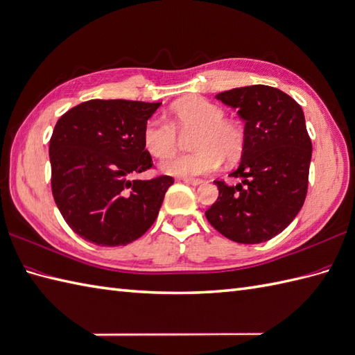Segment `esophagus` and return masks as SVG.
Instances as JSON below:
<instances>
[{
	"instance_id": "1",
	"label": "esophagus",
	"mask_w": 355,
	"mask_h": 355,
	"mask_svg": "<svg viewBox=\"0 0 355 355\" xmlns=\"http://www.w3.org/2000/svg\"><path fill=\"white\" fill-rule=\"evenodd\" d=\"M184 181V183H187V184H192V186H198V184H201L202 183V180L201 178H189V177H184V178H181Z\"/></svg>"
}]
</instances>
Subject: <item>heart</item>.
Wrapping results in <instances>:
<instances>
[{"label": "heart", "mask_w": 355, "mask_h": 355, "mask_svg": "<svg viewBox=\"0 0 355 355\" xmlns=\"http://www.w3.org/2000/svg\"><path fill=\"white\" fill-rule=\"evenodd\" d=\"M218 104L202 96H187L171 107V122L150 118L142 130L145 150L157 159H167L178 149V131L196 130L193 146L197 150L162 163L164 174L177 177L207 175L215 172L224 157L236 162L245 150V130L227 119Z\"/></svg>", "instance_id": "1"}]
</instances>
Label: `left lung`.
<instances>
[{
    "label": "left lung",
    "instance_id": "8db88e82",
    "mask_svg": "<svg viewBox=\"0 0 355 355\" xmlns=\"http://www.w3.org/2000/svg\"><path fill=\"white\" fill-rule=\"evenodd\" d=\"M245 121V150L232 177L216 180V202L205 211L211 227L237 243H261L298 215L309 189L311 140L301 105L283 90L254 85L216 95Z\"/></svg>",
    "mask_w": 355,
    "mask_h": 355
}]
</instances>
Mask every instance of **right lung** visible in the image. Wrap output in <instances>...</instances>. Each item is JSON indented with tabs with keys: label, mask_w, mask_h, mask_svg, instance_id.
Masks as SVG:
<instances>
[{
	"label": "right lung",
	"mask_w": 355,
	"mask_h": 355,
	"mask_svg": "<svg viewBox=\"0 0 355 355\" xmlns=\"http://www.w3.org/2000/svg\"><path fill=\"white\" fill-rule=\"evenodd\" d=\"M160 104L90 100L57 121L49 139L51 191L66 224L85 241L127 245L157 218L174 178L130 177L154 166L142 130Z\"/></svg>",
	"instance_id": "obj_1"
}]
</instances>
